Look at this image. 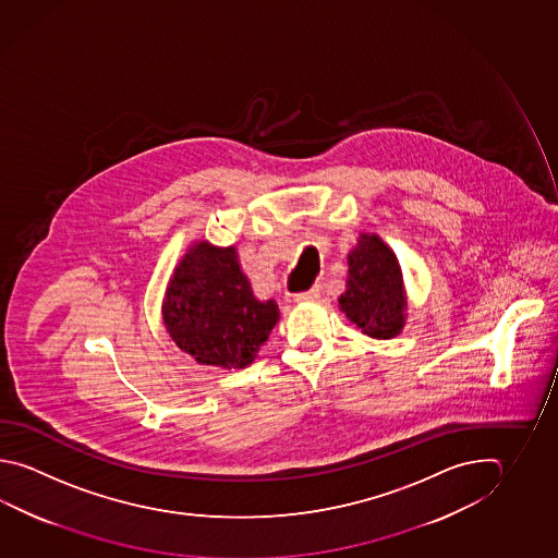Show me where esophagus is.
I'll return each mask as SVG.
<instances>
[{
    "instance_id": "1",
    "label": "esophagus",
    "mask_w": 558,
    "mask_h": 558,
    "mask_svg": "<svg viewBox=\"0 0 558 558\" xmlns=\"http://www.w3.org/2000/svg\"><path fill=\"white\" fill-rule=\"evenodd\" d=\"M322 294V288L319 286H314V288H310V290H305V292H300V294H295V302H316L317 298Z\"/></svg>"
}]
</instances>
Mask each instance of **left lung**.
Wrapping results in <instances>:
<instances>
[{
	"instance_id": "8db88e82",
	"label": "left lung",
	"mask_w": 558,
	"mask_h": 558,
	"mask_svg": "<svg viewBox=\"0 0 558 558\" xmlns=\"http://www.w3.org/2000/svg\"><path fill=\"white\" fill-rule=\"evenodd\" d=\"M345 316L379 339L395 337L404 324V290L397 256L377 234H361L349 254L348 290L339 298Z\"/></svg>"
}]
</instances>
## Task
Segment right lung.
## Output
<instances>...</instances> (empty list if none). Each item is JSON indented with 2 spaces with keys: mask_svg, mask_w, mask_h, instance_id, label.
<instances>
[{
  "mask_svg": "<svg viewBox=\"0 0 558 558\" xmlns=\"http://www.w3.org/2000/svg\"><path fill=\"white\" fill-rule=\"evenodd\" d=\"M278 317L274 300L254 298L236 251L207 242L183 256L163 302V324L178 348L225 368L251 365Z\"/></svg>",
  "mask_w": 558,
  "mask_h": 558,
  "instance_id": "add662e5",
  "label": "right lung"
}]
</instances>
